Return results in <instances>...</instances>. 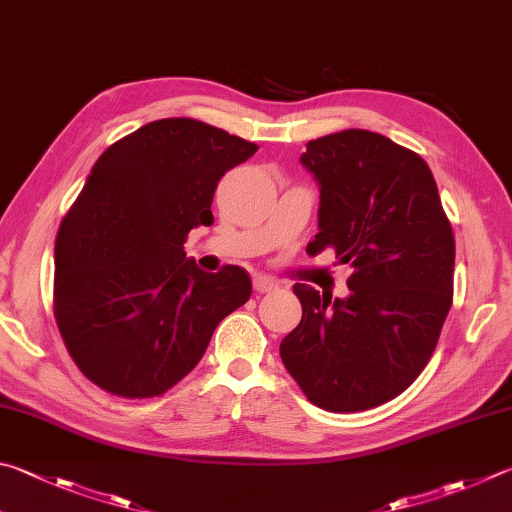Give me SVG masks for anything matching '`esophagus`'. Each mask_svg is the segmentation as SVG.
<instances>
[{
	"label": "esophagus",
	"instance_id": "obj_1",
	"mask_svg": "<svg viewBox=\"0 0 512 512\" xmlns=\"http://www.w3.org/2000/svg\"><path fill=\"white\" fill-rule=\"evenodd\" d=\"M253 286L257 293H271V291H277V282L271 280V277L266 275H255L253 277Z\"/></svg>",
	"mask_w": 512,
	"mask_h": 512
}]
</instances>
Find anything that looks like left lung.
Instances as JSON below:
<instances>
[{
	"mask_svg": "<svg viewBox=\"0 0 512 512\" xmlns=\"http://www.w3.org/2000/svg\"><path fill=\"white\" fill-rule=\"evenodd\" d=\"M320 185L318 235L336 250L349 295L295 284L302 320L280 356L313 405L362 412L405 392L430 360L452 306L454 235L430 167L367 129L306 143Z\"/></svg>",
	"mask_w": 512,
	"mask_h": 512,
	"instance_id": "left-lung-1",
	"label": "left lung"
}]
</instances>
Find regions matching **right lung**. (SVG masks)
Returning a JSON list of instances; mask_svg holds the SVG:
<instances>
[{
    "instance_id": "right-lung-1",
    "label": "right lung",
    "mask_w": 512,
    "mask_h": 512,
    "mask_svg": "<svg viewBox=\"0 0 512 512\" xmlns=\"http://www.w3.org/2000/svg\"><path fill=\"white\" fill-rule=\"evenodd\" d=\"M255 143L163 118L102 152L55 239L53 309L71 358L123 398L161 396L199 365L217 324L253 293L239 266L206 273L185 237L210 226L217 183Z\"/></svg>"
}]
</instances>
